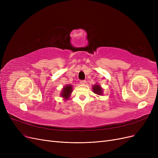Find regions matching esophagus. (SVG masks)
I'll use <instances>...</instances> for the list:
<instances>
[{"instance_id": "34e87169", "label": "esophagus", "mask_w": 158, "mask_h": 158, "mask_svg": "<svg viewBox=\"0 0 158 158\" xmlns=\"http://www.w3.org/2000/svg\"><path fill=\"white\" fill-rule=\"evenodd\" d=\"M80 83L81 84H84L86 83V81H85V80H81L80 82Z\"/></svg>"}]
</instances>
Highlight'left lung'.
Wrapping results in <instances>:
<instances>
[{
  "label": "left lung",
  "instance_id": "obj_1",
  "mask_svg": "<svg viewBox=\"0 0 158 158\" xmlns=\"http://www.w3.org/2000/svg\"><path fill=\"white\" fill-rule=\"evenodd\" d=\"M92 90H93V92L95 94H97L98 95H102L103 94V89L98 84H95L94 85H93Z\"/></svg>",
  "mask_w": 158,
  "mask_h": 158
}]
</instances>
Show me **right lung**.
<instances>
[{
	"mask_svg": "<svg viewBox=\"0 0 158 158\" xmlns=\"http://www.w3.org/2000/svg\"><path fill=\"white\" fill-rule=\"evenodd\" d=\"M72 92H73V86L71 85H66L63 88L60 95L64 99V100L68 99L70 98Z\"/></svg>",
	"mask_w": 158,
	"mask_h": 158,
	"instance_id": "right-lung-1",
	"label": "right lung"
}]
</instances>
